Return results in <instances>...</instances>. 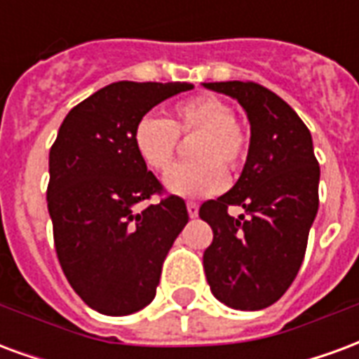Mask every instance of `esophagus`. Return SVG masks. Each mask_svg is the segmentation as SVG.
Instances as JSON below:
<instances>
[{
    "instance_id": "obj_1",
    "label": "esophagus",
    "mask_w": 359,
    "mask_h": 359,
    "mask_svg": "<svg viewBox=\"0 0 359 359\" xmlns=\"http://www.w3.org/2000/svg\"><path fill=\"white\" fill-rule=\"evenodd\" d=\"M187 210H188V215H190V217H198V203H196V202H188L187 203Z\"/></svg>"
}]
</instances>
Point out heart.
I'll list each match as a JSON object with an SVG mask.
<instances>
[{
	"mask_svg": "<svg viewBox=\"0 0 359 359\" xmlns=\"http://www.w3.org/2000/svg\"><path fill=\"white\" fill-rule=\"evenodd\" d=\"M194 161L175 167L165 187L172 194L200 198L219 192L229 172L241 171L250 154V133L233 107L215 94H196L171 107L167 118L144 115L133 130L136 154L151 171L165 172L177 157L179 138H190Z\"/></svg>",
	"mask_w": 359,
	"mask_h": 359,
	"instance_id": "b5f03b06",
	"label": "heart"
}]
</instances>
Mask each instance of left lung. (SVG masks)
<instances>
[{
    "label": "left lung",
    "instance_id": "left-lung-1",
    "mask_svg": "<svg viewBox=\"0 0 359 359\" xmlns=\"http://www.w3.org/2000/svg\"><path fill=\"white\" fill-rule=\"evenodd\" d=\"M236 97L252 128L250 154L238 182L200 205L213 242L203 269L213 296L229 308H269L292 285L319 208V163L311 134L296 111L257 82H205ZM241 205L244 216L231 218Z\"/></svg>",
    "mask_w": 359,
    "mask_h": 359
}]
</instances>
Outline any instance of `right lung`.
Here are the masks:
<instances>
[{
	"instance_id": "right-lung-1",
	"label": "right lung",
	"mask_w": 359,
	"mask_h": 359,
	"mask_svg": "<svg viewBox=\"0 0 359 359\" xmlns=\"http://www.w3.org/2000/svg\"><path fill=\"white\" fill-rule=\"evenodd\" d=\"M188 82H113L74 105L50 149L48 211L61 269L105 316H128L156 296L161 267L188 223L136 154L134 125ZM154 195L162 198L148 204ZM140 203L147 205L142 208Z\"/></svg>"
}]
</instances>
